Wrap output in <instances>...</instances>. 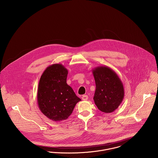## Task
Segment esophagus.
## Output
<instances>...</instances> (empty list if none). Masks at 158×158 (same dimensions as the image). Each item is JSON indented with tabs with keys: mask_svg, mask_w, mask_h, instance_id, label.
Instances as JSON below:
<instances>
[{
	"mask_svg": "<svg viewBox=\"0 0 158 158\" xmlns=\"http://www.w3.org/2000/svg\"><path fill=\"white\" fill-rule=\"evenodd\" d=\"M81 99H82L83 100H87L88 99V96L86 95H82V97H81Z\"/></svg>",
	"mask_w": 158,
	"mask_h": 158,
	"instance_id": "esophagus-1",
	"label": "esophagus"
}]
</instances>
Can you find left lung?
I'll use <instances>...</instances> for the list:
<instances>
[{
	"label": "left lung",
	"instance_id": "1",
	"mask_svg": "<svg viewBox=\"0 0 158 158\" xmlns=\"http://www.w3.org/2000/svg\"><path fill=\"white\" fill-rule=\"evenodd\" d=\"M96 89L94 100L102 112L111 113L118 108L124 98L123 83L117 73L108 66L92 70Z\"/></svg>",
	"mask_w": 158,
	"mask_h": 158
}]
</instances>
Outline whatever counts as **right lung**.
Masks as SVG:
<instances>
[{
	"label": "right lung",
	"instance_id": "add662e5",
	"mask_svg": "<svg viewBox=\"0 0 158 158\" xmlns=\"http://www.w3.org/2000/svg\"><path fill=\"white\" fill-rule=\"evenodd\" d=\"M68 70L61 64L45 69L39 82L37 102L40 110L49 119H67L76 104L81 101L66 83Z\"/></svg>",
	"mask_w": 158,
	"mask_h": 158
}]
</instances>
